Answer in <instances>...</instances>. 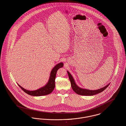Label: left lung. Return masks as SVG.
<instances>
[{"mask_svg": "<svg viewBox=\"0 0 126 126\" xmlns=\"http://www.w3.org/2000/svg\"><path fill=\"white\" fill-rule=\"evenodd\" d=\"M67 73H68V75L69 76V78L70 82H71V87H72L73 90L77 94H79V95H85V96H91V95H95L96 94H98L102 92H103L104 90H105L108 87V86L110 84V83H109V84H108L107 85H106V86H105L104 87H103L101 89H98L97 90H94V91L82 89V88H79L76 85L74 78H73L71 74L68 71H67Z\"/></svg>", "mask_w": 126, "mask_h": 126, "instance_id": "1", "label": "left lung"}]
</instances>
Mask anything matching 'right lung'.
Masks as SVG:
<instances>
[{"label":"right lung","instance_id":"add662e5","mask_svg":"<svg viewBox=\"0 0 126 126\" xmlns=\"http://www.w3.org/2000/svg\"><path fill=\"white\" fill-rule=\"evenodd\" d=\"M63 63L62 62L59 63L57 64L55 67L52 69L51 71L49 80L47 84L43 87H41L38 90L35 91H29L24 89L23 87L20 86L19 85H18L19 87L26 94L34 96H43L46 95L51 94L53 91L54 90L55 86V79L56 75V73L57 70L60 68L63 67Z\"/></svg>","mask_w":126,"mask_h":126}]
</instances>
